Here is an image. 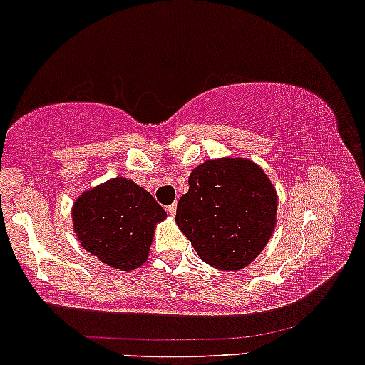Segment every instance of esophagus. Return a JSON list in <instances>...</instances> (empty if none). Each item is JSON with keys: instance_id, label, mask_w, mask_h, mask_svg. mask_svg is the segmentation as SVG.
Listing matches in <instances>:
<instances>
[{"instance_id": "34e87169", "label": "esophagus", "mask_w": 365, "mask_h": 365, "mask_svg": "<svg viewBox=\"0 0 365 365\" xmlns=\"http://www.w3.org/2000/svg\"><path fill=\"white\" fill-rule=\"evenodd\" d=\"M166 211H168L170 216H175L177 215V204H171V206L166 207Z\"/></svg>"}]
</instances>
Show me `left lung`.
<instances>
[{"label": "left lung", "mask_w": 365, "mask_h": 365, "mask_svg": "<svg viewBox=\"0 0 365 365\" xmlns=\"http://www.w3.org/2000/svg\"><path fill=\"white\" fill-rule=\"evenodd\" d=\"M276 209L278 195L261 166L245 158H220L192 171L175 221L204 262L238 271L269 242Z\"/></svg>", "instance_id": "8db88e82"}]
</instances>
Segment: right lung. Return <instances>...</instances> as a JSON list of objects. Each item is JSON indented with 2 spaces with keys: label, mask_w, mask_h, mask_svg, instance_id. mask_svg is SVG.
<instances>
[{
  "label": "right lung",
  "mask_w": 365,
  "mask_h": 365,
  "mask_svg": "<svg viewBox=\"0 0 365 365\" xmlns=\"http://www.w3.org/2000/svg\"><path fill=\"white\" fill-rule=\"evenodd\" d=\"M73 230L87 252L120 271L148 261L165 209L132 180L116 177L86 190L72 209Z\"/></svg>",
  "instance_id": "add662e5"
}]
</instances>
